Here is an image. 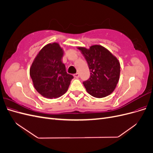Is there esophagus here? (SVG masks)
Here are the masks:
<instances>
[{
  "instance_id": "34e87169",
  "label": "esophagus",
  "mask_w": 153,
  "mask_h": 153,
  "mask_svg": "<svg viewBox=\"0 0 153 153\" xmlns=\"http://www.w3.org/2000/svg\"><path fill=\"white\" fill-rule=\"evenodd\" d=\"M73 76H74V77L76 78H78V77L80 76V75H79V73H75V74H74Z\"/></svg>"
}]
</instances>
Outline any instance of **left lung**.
Returning <instances> with one entry per match:
<instances>
[{
    "label": "left lung",
    "mask_w": 153,
    "mask_h": 153,
    "mask_svg": "<svg viewBox=\"0 0 153 153\" xmlns=\"http://www.w3.org/2000/svg\"><path fill=\"white\" fill-rule=\"evenodd\" d=\"M78 49L84 55L90 70L89 78L83 82L87 92L97 98L110 94L119 80L121 66L117 59L101 45Z\"/></svg>",
    "instance_id": "8db88e82"
}]
</instances>
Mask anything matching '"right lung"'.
I'll return each instance as SVG.
<instances>
[{
	"mask_svg": "<svg viewBox=\"0 0 153 153\" xmlns=\"http://www.w3.org/2000/svg\"><path fill=\"white\" fill-rule=\"evenodd\" d=\"M63 50L57 43L48 44L37 55L30 69L34 87L47 98H57L68 91L73 76L62 62Z\"/></svg>",
	"mask_w": 153,
	"mask_h": 153,
	"instance_id": "1",
	"label": "right lung"
}]
</instances>
